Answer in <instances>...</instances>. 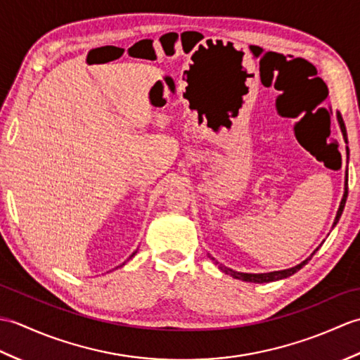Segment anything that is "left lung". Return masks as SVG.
Returning <instances> with one entry per match:
<instances>
[{"mask_svg": "<svg viewBox=\"0 0 360 360\" xmlns=\"http://www.w3.org/2000/svg\"><path fill=\"white\" fill-rule=\"evenodd\" d=\"M338 119H339V124H340V129H342L343 139H345V142H348V141H347V128H345V124H343V119H342L340 114H338ZM347 150H348V148H347ZM347 196H348V176H347V181H345V193H343L340 207H339V210H338V217H335V219H334V226L338 224V221H339V218H340V215H342V212H343V207H345ZM314 254H316V252H314ZM210 258H212L215 263H218L217 259L213 258V257H210ZM308 259H311V258H308ZM308 259H304L303 263L297 264L295 267H290V269L277 271V272H267V274H243V272H235V271H232V269H227L226 266H219V267H221V271H224L226 274H229V275H231V277H233V278H238V280H243V281H250V283H269V281H275V280H280V278H286V277H289V275H292V274H295L297 271H300L302 267L308 263Z\"/></svg>", "mask_w": 360, "mask_h": 360, "instance_id": "1", "label": "left lung"}]
</instances>
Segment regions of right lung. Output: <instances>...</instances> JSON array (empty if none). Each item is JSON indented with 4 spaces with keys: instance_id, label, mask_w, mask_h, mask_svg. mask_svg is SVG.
<instances>
[{
    "instance_id": "right-lung-1",
    "label": "right lung",
    "mask_w": 360,
    "mask_h": 360,
    "mask_svg": "<svg viewBox=\"0 0 360 360\" xmlns=\"http://www.w3.org/2000/svg\"><path fill=\"white\" fill-rule=\"evenodd\" d=\"M133 255H134V254H133ZM133 255H131V257H133Z\"/></svg>"
}]
</instances>
